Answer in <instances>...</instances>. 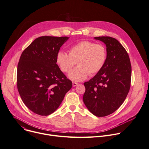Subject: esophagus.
<instances>
[{
  "label": "esophagus",
  "mask_w": 149,
  "mask_h": 149,
  "mask_svg": "<svg viewBox=\"0 0 149 149\" xmlns=\"http://www.w3.org/2000/svg\"><path fill=\"white\" fill-rule=\"evenodd\" d=\"M78 83H76V82H73L72 83V86L73 87H75V86H78Z\"/></svg>",
  "instance_id": "1"
}]
</instances>
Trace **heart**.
I'll list each match as a JSON object with an SVG mask.
<instances>
[{"mask_svg": "<svg viewBox=\"0 0 149 149\" xmlns=\"http://www.w3.org/2000/svg\"><path fill=\"white\" fill-rule=\"evenodd\" d=\"M68 54L59 52L56 57L57 64L64 72H69L68 77L74 81H81L87 76H93L99 72L105 63L107 52L105 47L99 43L82 41L68 49Z\"/></svg>", "mask_w": 149, "mask_h": 149, "instance_id": "b5f03b06", "label": "heart"}]
</instances>
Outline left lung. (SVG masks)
Returning a JSON list of instances; mask_svg holds the SVG:
<instances>
[{
    "mask_svg": "<svg viewBox=\"0 0 149 149\" xmlns=\"http://www.w3.org/2000/svg\"><path fill=\"white\" fill-rule=\"evenodd\" d=\"M94 38L106 45L107 58L101 71L84 83L83 99L91 113L102 117L113 113L125 100L131 86V65L127 52L116 39Z\"/></svg>",
    "mask_w": 149,
    "mask_h": 149,
    "instance_id": "1",
    "label": "left lung"
}]
</instances>
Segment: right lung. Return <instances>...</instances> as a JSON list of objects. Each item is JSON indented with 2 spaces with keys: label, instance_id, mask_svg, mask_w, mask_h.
Here are the masks:
<instances>
[{
  "label": "right lung",
  "instance_id": "right-lung-1",
  "mask_svg": "<svg viewBox=\"0 0 149 149\" xmlns=\"http://www.w3.org/2000/svg\"><path fill=\"white\" fill-rule=\"evenodd\" d=\"M68 37L42 36L22 53L17 68V88L25 106L47 116L55 112L72 86L56 64V57Z\"/></svg>",
  "mask_w": 149,
  "mask_h": 149
}]
</instances>
